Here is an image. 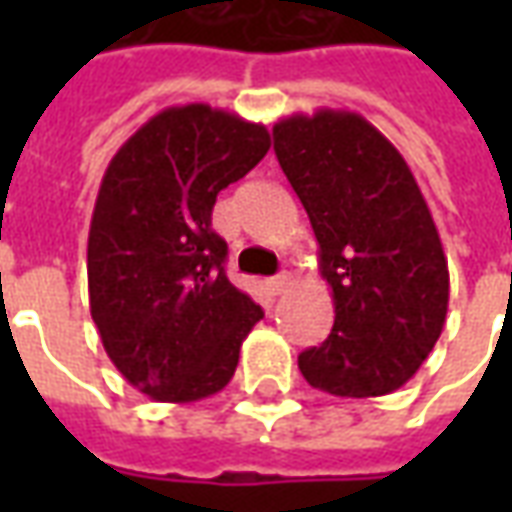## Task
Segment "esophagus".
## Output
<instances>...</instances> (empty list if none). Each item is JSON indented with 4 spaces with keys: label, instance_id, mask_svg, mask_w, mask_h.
Here are the masks:
<instances>
[{
    "label": "esophagus",
    "instance_id": "esophagus-1",
    "mask_svg": "<svg viewBox=\"0 0 512 512\" xmlns=\"http://www.w3.org/2000/svg\"><path fill=\"white\" fill-rule=\"evenodd\" d=\"M290 285V274H277V277L268 279V288H271V293L274 296H279V293H285Z\"/></svg>",
    "mask_w": 512,
    "mask_h": 512
}]
</instances>
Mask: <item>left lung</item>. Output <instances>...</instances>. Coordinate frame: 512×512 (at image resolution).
Instances as JSON below:
<instances>
[{
  "label": "left lung",
  "instance_id": "obj_1",
  "mask_svg": "<svg viewBox=\"0 0 512 512\" xmlns=\"http://www.w3.org/2000/svg\"><path fill=\"white\" fill-rule=\"evenodd\" d=\"M279 167L318 238L332 334L299 354L307 384L337 397L389 395L439 340L450 271L406 158L356 112L318 109L274 126Z\"/></svg>",
  "mask_w": 512,
  "mask_h": 512
}]
</instances>
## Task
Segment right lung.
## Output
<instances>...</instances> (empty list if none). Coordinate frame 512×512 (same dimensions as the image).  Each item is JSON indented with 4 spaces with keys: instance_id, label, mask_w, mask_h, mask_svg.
<instances>
[{
    "instance_id": "right-lung-1",
    "label": "right lung",
    "mask_w": 512,
    "mask_h": 512,
    "mask_svg": "<svg viewBox=\"0 0 512 512\" xmlns=\"http://www.w3.org/2000/svg\"><path fill=\"white\" fill-rule=\"evenodd\" d=\"M268 147L260 123L208 104L169 106L106 167L87 241L90 312L109 359L153 400L216 395L263 318L224 274L227 244L211 213Z\"/></svg>"
}]
</instances>
